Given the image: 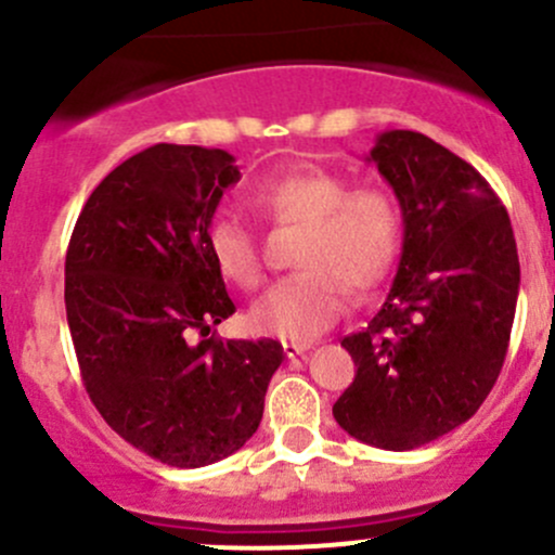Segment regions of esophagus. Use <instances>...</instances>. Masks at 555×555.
Returning <instances> with one entry per match:
<instances>
[{
    "label": "esophagus",
    "mask_w": 555,
    "mask_h": 555,
    "mask_svg": "<svg viewBox=\"0 0 555 555\" xmlns=\"http://www.w3.org/2000/svg\"><path fill=\"white\" fill-rule=\"evenodd\" d=\"M282 349H284V354L289 357V360H293V357H300V354H306V351L311 349L309 344H293V340H284L282 344Z\"/></svg>",
    "instance_id": "34e87169"
}]
</instances>
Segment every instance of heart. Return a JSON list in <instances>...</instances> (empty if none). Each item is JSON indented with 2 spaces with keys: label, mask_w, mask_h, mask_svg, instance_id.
Returning <instances> with one entry per match:
<instances>
[{
  "label": "heart",
  "mask_w": 555,
  "mask_h": 555,
  "mask_svg": "<svg viewBox=\"0 0 555 555\" xmlns=\"http://www.w3.org/2000/svg\"><path fill=\"white\" fill-rule=\"evenodd\" d=\"M251 201L268 220L306 225L295 262L304 271L273 284L249 311V324L282 340H311L335 324L346 306V284L357 293L376 289L402 249V209L386 188H351L322 166L262 179ZM206 246L217 271L242 289L262 282L255 231L236 215L211 220Z\"/></svg>",
  "instance_id": "1"
}]
</instances>
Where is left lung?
Instances as JSON below:
<instances>
[{
    "label": "left lung",
    "mask_w": 555,
    "mask_h": 555,
    "mask_svg": "<svg viewBox=\"0 0 555 555\" xmlns=\"http://www.w3.org/2000/svg\"><path fill=\"white\" fill-rule=\"evenodd\" d=\"M402 209V255L382 311L340 340L357 365L333 416L351 438L411 451L467 422L502 371L520 266L511 217L467 160L416 131L367 155Z\"/></svg>",
    "instance_id": "1"
}]
</instances>
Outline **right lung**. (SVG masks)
Instances as JSON below:
<instances>
[{"instance_id":"right-lung-1","label":"right lung","mask_w":555,"mask_h":555,"mask_svg":"<svg viewBox=\"0 0 555 555\" xmlns=\"http://www.w3.org/2000/svg\"><path fill=\"white\" fill-rule=\"evenodd\" d=\"M225 150L155 144L122 160L82 206L66 249V322L104 422L171 467H204L257 433L279 340H220L236 311L206 246Z\"/></svg>"}]
</instances>
